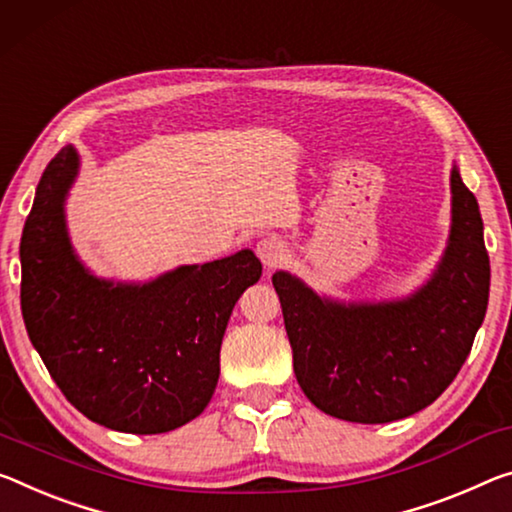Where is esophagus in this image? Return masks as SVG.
<instances>
[{"mask_svg":"<svg viewBox=\"0 0 512 512\" xmlns=\"http://www.w3.org/2000/svg\"><path fill=\"white\" fill-rule=\"evenodd\" d=\"M257 255L264 262V266H269V269H273V266H278V264L285 262L287 246L280 239H275V237H264L262 241L257 243Z\"/></svg>","mask_w":512,"mask_h":512,"instance_id":"34e87169","label":"esophagus"}]
</instances>
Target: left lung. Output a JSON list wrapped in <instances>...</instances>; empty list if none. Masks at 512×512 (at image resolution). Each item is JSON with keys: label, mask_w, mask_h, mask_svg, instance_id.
<instances>
[{"label": "left lung", "mask_w": 512, "mask_h": 512, "mask_svg": "<svg viewBox=\"0 0 512 512\" xmlns=\"http://www.w3.org/2000/svg\"><path fill=\"white\" fill-rule=\"evenodd\" d=\"M300 389L330 417L387 424L458 376L488 310L490 257L474 193L451 168V230L424 285L392 300H337L273 273Z\"/></svg>", "instance_id": "8db88e82"}]
</instances>
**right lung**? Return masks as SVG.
<instances>
[{
    "mask_svg": "<svg viewBox=\"0 0 512 512\" xmlns=\"http://www.w3.org/2000/svg\"><path fill=\"white\" fill-rule=\"evenodd\" d=\"M79 164L75 145L56 154L24 223V326L81 415L120 433L175 431L212 401L227 321L262 262L243 248L148 282L97 278L68 234L66 200Z\"/></svg>",
    "mask_w": 512,
    "mask_h": 512,
    "instance_id": "add662e5",
    "label": "right lung"
}]
</instances>
